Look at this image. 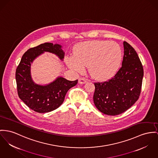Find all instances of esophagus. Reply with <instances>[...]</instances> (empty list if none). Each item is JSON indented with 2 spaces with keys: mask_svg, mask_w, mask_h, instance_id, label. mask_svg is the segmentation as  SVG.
<instances>
[{
  "mask_svg": "<svg viewBox=\"0 0 158 158\" xmlns=\"http://www.w3.org/2000/svg\"><path fill=\"white\" fill-rule=\"evenodd\" d=\"M87 82V79L84 77H80L79 79V83L81 84H84Z\"/></svg>",
  "mask_w": 158,
  "mask_h": 158,
  "instance_id": "obj_1",
  "label": "esophagus"
}]
</instances>
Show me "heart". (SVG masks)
I'll return each instance as SVG.
<instances>
[{"mask_svg": "<svg viewBox=\"0 0 158 158\" xmlns=\"http://www.w3.org/2000/svg\"><path fill=\"white\" fill-rule=\"evenodd\" d=\"M123 58L120 45L115 42L93 40L79 43L74 55L68 56L66 63L73 71L82 73L89 65L91 76L98 80H106L118 71Z\"/></svg>", "mask_w": 158, "mask_h": 158, "instance_id": "b5f03b06", "label": "heart"}]
</instances>
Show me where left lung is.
Returning a JSON list of instances; mask_svg holds the SVG:
<instances>
[{
	"label": "left lung",
	"mask_w": 158,
	"mask_h": 158,
	"mask_svg": "<svg viewBox=\"0 0 158 158\" xmlns=\"http://www.w3.org/2000/svg\"><path fill=\"white\" fill-rule=\"evenodd\" d=\"M122 67L108 81L95 82L93 100L101 112L117 115L129 109L141 94L144 70L135 50L124 41Z\"/></svg>",
	"instance_id": "1"
}]
</instances>
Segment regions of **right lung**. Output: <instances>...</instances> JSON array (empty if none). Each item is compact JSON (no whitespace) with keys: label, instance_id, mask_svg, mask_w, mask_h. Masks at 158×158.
Listing matches in <instances>:
<instances>
[{"label":"right lung","instance_id":"1","mask_svg":"<svg viewBox=\"0 0 158 158\" xmlns=\"http://www.w3.org/2000/svg\"><path fill=\"white\" fill-rule=\"evenodd\" d=\"M61 47L60 44L45 43L31 48L23 54L17 67L15 79L19 97L37 112H49L59 108L69 89L77 84V79L70 81L58 77L53 82L43 86L35 84L31 78V63L44 52L54 53L63 60L64 52Z\"/></svg>","mask_w":158,"mask_h":158}]
</instances>
